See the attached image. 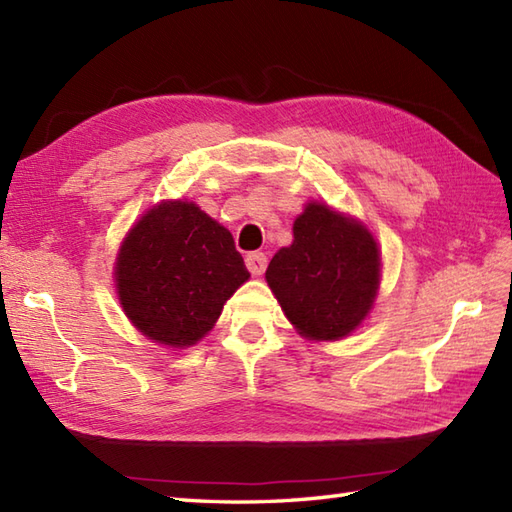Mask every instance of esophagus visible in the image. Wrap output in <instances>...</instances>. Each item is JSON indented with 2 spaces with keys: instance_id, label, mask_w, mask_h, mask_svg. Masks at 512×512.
Returning <instances> with one entry per match:
<instances>
[{
  "instance_id": "esophagus-1",
  "label": "esophagus",
  "mask_w": 512,
  "mask_h": 512,
  "mask_svg": "<svg viewBox=\"0 0 512 512\" xmlns=\"http://www.w3.org/2000/svg\"><path fill=\"white\" fill-rule=\"evenodd\" d=\"M266 266H268V257L264 253H248L246 255V268L250 270V275H264Z\"/></svg>"
}]
</instances>
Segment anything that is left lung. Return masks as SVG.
<instances>
[{
  "mask_svg": "<svg viewBox=\"0 0 512 512\" xmlns=\"http://www.w3.org/2000/svg\"><path fill=\"white\" fill-rule=\"evenodd\" d=\"M295 242L270 259L266 281L288 321L308 339L350 334L372 308L378 290V246L367 228L325 204H308Z\"/></svg>",
  "mask_w": 512,
  "mask_h": 512,
  "instance_id": "8db88e82",
  "label": "left lung"
}]
</instances>
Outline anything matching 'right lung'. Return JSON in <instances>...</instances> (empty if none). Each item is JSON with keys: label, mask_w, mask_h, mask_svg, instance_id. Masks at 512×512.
Masks as SVG:
<instances>
[{"label": "right lung", "mask_w": 512, "mask_h": 512, "mask_svg": "<svg viewBox=\"0 0 512 512\" xmlns=\"http://www.w3.org/2000/svg\"><path fill=\"white\" fill-rule=\"evenodd\" d=\"M248 277L233 235L200 206L180 200L147 211L116 259V288L129 321L171 347L200 341Z\"/></svg>", "instance_id": "add662e5"}]
</instances>
